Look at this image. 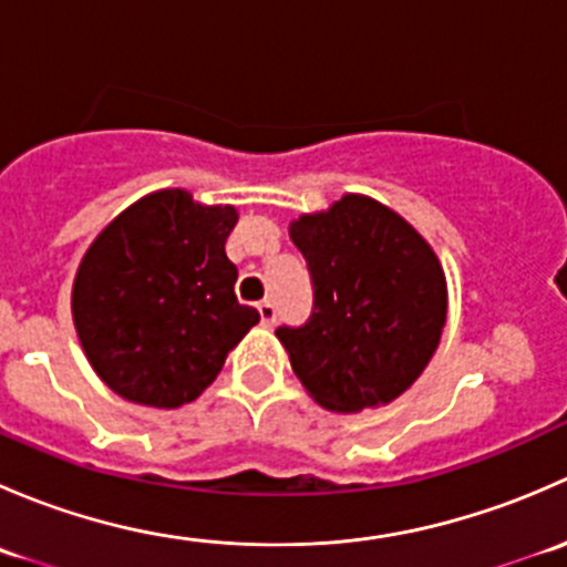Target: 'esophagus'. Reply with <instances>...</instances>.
Here are the masks:
<instances>
[{
	"mask_svg": "<svg viewBox=\"0 0 567 567\" xmlns=\"http://www.w3.org/2000/svg\"><path fill=\"white\" fill-rule=\"evenodd\" d=\"M257 312H260L262 326H274V320H277V310H274L271 301H260V305H257Z\"/></svg>",
	"mask_w": 567,
	"mask_h": 567,
	"instance_id": "1",
	"label": "esophagus"
}]
</instances>
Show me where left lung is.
Returning <instances> with one entry per match:
<instances>
[{
  "label": "left lung",
  "instance_id": "obj_1",
  "mask_svg": "<svg viewBox=\"0 0 567 567\" xmlns=\"http://www.w3.org/2000/svg\"><path fill=\"white\" fill-rule=\"evenodd\" d=\"M312 279V316L279 326L293 373L323 409L392 403L422 375L447 320L431 244L386 205L346 194L290 225Z\"/></svg>",
  "mask_w": 567,
  "mask_h": 567
}]
</instances>
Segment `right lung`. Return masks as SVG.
Here are the masks:
<instances>
[{
    "instance_id": "add662e5",
    "label": "right lung",
    "mask_w": 567,
    "mask_h": 567,
    "mask_svg": "<svg viewBox=\"0 0 567 567\" xmlns=\"http://www.w3.org/2000/svg\"><path fill=\"white\" fill-rule=\"evenodd\" d=\"M233 205L162 188L125 208L79 262L71 310L84 353L120 398L153 409L192 403L260 320L238 305L225 241Z\"/></svg>"
}]
</instances>
